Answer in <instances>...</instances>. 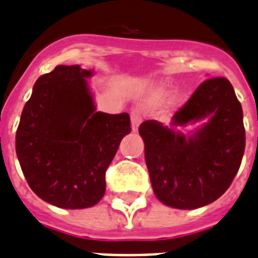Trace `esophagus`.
<instances>
[{
  "label": "esophagus",
  "mask_w": 258,
  "mask_h": 258,
  "mask_svg": "<svg viewBox=\"0 0 258 258\" xmlns=\"http://www.w3.org/2000/svg\"><path fill=\"white\" fill-rule=\"evenodd\" d=\"M140 123H142V114H140V110L133 108V111H131V127H133L134 133L138 131Z\"/></svg>",
  "instance_id": "obj_1"
}]
</instances>
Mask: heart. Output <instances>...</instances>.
<instances>
[{
  "label": "heart",
  "mask_w": 258,
  "mask_h": 258,
  "mask_svg": "<svg viewBox=\"0 0 258 258\" xmlns=\"http://www.w3.org/2000/svg\"><path fill=\"white\" fill-rule=\"evenodd\" d=\"M165 95V90L164 89H158L155 90L154 93H152V98H155V99H159V98H162V96ZM180 102H181V96H179V98H175V99L171 102V106H176V104H179Z\"/></svg>",
  "instance_id": "b5f03b06"
}]
</instances>
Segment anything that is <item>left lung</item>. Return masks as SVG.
I'll return each instance as SVG.
<instances>
[{
  "mask_svg": "<svg viewBox=\"0 0 258 258\" xmlns=\"http://www.w3.org/2000/svg\"><path fill=\"white\" fill-rule=\"evenodd\" d=\"M207 122L185 137L187 125ZM155 196L177 209L211 204L233 181L245 150L242 108L227 78L203 82L171 124L146 120L139 125Z\"/></svg>",
  "mask_w": 258,
  "mask_h": 258,
  "instance_id": "8db88e82",
  "label": "left lung"
}]
</instances>
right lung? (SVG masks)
<instances>
[{"mask_svg": "<svg viewBox=\"0 0 258 258\" xmlns=\"http://www.w3.org/2000/svg\"><path fill=\"white\" fill-rule=\"evenodd\" d=\"M78 64L41 75L25 104L16 152L29 187L46 203L64 209L94 207L106 190V169L131 133L130 115L96 111Z\"/></svg>", "mask_w": 258, "mask_h": 258, "instance_id": "1", "label": "right lung"}]
</instances>
